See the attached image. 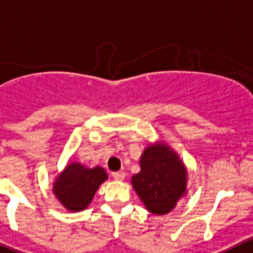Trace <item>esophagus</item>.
Segmentation results:
<instances>
[{
    "instance_id": "34e87169",
    "label": "esophagus",
    "mask_w": 253,
    "mask_h": 253,
    "mask_svg": "<svg viewBox=\"0 0 253 253\" xmlns=\"http://www.w3.org/2000/svg\"><path fill=\"white\" fill-rule=\"evenodd\" d=\"M112 175L115 180H118V181H122V180H124V177H125V174L123 171H115V172H113Z\"/></svg>"
}]
</instances>
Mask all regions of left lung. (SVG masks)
<instances>
[{
	"label": "left lung",
	"instance_id": "obj_1",
	"mask_svg": "<svg viewBox=\"0 0 253 253\" xmlns=\"http://www.w3.org/2000/svg\"><path fill=\"white\" fill-rule=\"evenodd\" d=\"M141 171L131 184L145 208L155 215L170 212L186 192V169L165 144L148 146L140 158Z\"/></svg>",
	"mask_w": 253,
	"mask_h": 253
}]
</instances>
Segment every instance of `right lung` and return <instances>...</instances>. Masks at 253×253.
I'll return each mask as SVG.
<instances>
[{"label": "right lung", "mask_w": 253, "mask_h": 253, "mask_svg": "<svg viewBox=\"0 0 253 253\" xmlns=\"http://www.w3.org/2000/svg\"><path fill=\"white\" fill-rule=\"evenodd\" d=\"M107 179L108 175L103 168L88 169L82 164L73 163L59 175L53 191L67 210L81 211L90 204L99 185Z\"/></svg>", "instance_id": "add662e5"}]
</instances>
